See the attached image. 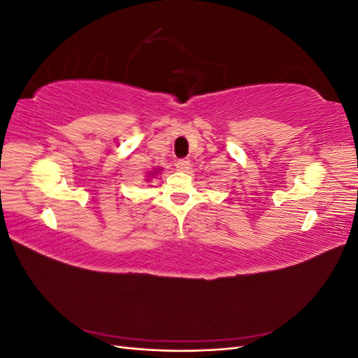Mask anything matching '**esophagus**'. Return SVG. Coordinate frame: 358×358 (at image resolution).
I'll return each mask as SVG.
<instances>
[{
    "label": "esophagus",
    "instance_id": "34e87169",
    "mask_svg": "<svg viewBox=\"0 0 358 358\" xmlns=\"http://www.w3.org/2000/svg\"><path fill=\"white\" fill-rule=\"evenodd\" d=\"M191 166V161L188 158H180L176 161V169L180 171H187Z\"/></svg>",
    "mask_w": 358,
    "mask_h": 358
}]
</instances>
